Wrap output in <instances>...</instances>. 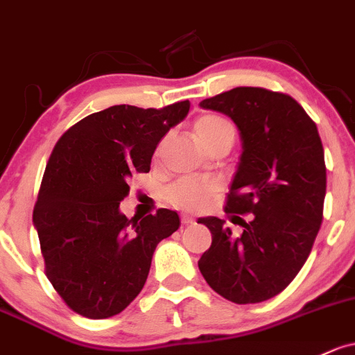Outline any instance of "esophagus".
<instances>
[{"label": "esophagus", "mask_w": 355, "mask_h": 355, "mask_svg": "<svg viewBox=\"0 0 355 355\" xmlns=\"http://www.w3.org/2000/svg\"><path fill=\"white\" fill-rule=\"evenodd\" d=\"M181 222H182V225H193L194 222H196V220H194L193 216H189V215H182Z\"/></svg>", "instance_id": "esophagus-1"}]
</instances>
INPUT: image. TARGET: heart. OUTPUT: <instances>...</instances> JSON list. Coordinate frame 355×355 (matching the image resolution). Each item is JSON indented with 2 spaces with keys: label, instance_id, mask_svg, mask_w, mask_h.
Returning <instances> with one entry per match:
<instances>
[{
  "label": "heart",
  "instance_id": "b5f03b06",
  "mask_svg": "<svg viewBox=\"0 0 355 355\" xmlns=\"http://www.w3.org/2000/svg\"><path fill=\"white\" fill-rule=\"evenodd\" d=\"M194 133L205 147L225 133H234V127L227 118L220 115H201L194 121ZM218 184L211 179L181 178L166 189V198L176 208L188 211H200L215 196Z\"/></svg>",
  "mask_w": 355,
  "mask_h": 355
}]
</instances>
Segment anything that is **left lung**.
Returning a JSON list of instances; mask_svg holds the SVG:
<instances>
[{
    "label": "left lung",
    "instance_id": "obj_1",
    "mask_svg": "<svg viewBox=\"0 0 355 355\" xmlns=\"http://www.w3.org/2000/svg\"><path fill=\"white\" fill-rule=\"evenodd\" d=\"M201 108L228 115L242 135L239 169L225 213L242 225L234 237L225 220L200 218L211 247L198 268L209 288L239 304L279 295L306 262L323 220L327 167L315 121L289 94L234 87ZM252 212L250 223L240 214Z\"/></svg>",
    "mask_w": 355,
    "mask_h": 355
}]
</instances>
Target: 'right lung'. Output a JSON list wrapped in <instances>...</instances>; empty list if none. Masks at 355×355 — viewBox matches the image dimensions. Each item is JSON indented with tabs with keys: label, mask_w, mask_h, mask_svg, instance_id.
<instances>
[{
	"label": "right lung",
	"mask_w": 355,
	"mask_h": 355,
	"mask_svg": "<svg viewBox=\"0 0 355 355\" xmlns=\"http://www.w3.org/2000/svg\"><path fill=\"white\" fill-rule=\"evenodd\" d=\"M189 112L115 105L57 140L33 208L45 274L64 303L91 320L123 311L146 284L152 255L179 228L176 211L128 220L120 201L135 173H148L161 139Z\"/></svg>",
	"instance_id": "1"
}]
</instances>
